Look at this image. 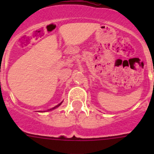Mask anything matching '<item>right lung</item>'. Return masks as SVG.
<instances>
[{"instance_id":"obj_1","label":"right lung","mask_w":154,"mask_h":154,"mask_svg":"<svg viewBox=\"0 0 154 154\" xmlns=\"http://www.w3.org/2000/svg\"><path fill=\"white\" fill-rule=\"evenodd\" d=\"M62 103H59V104H58V105H57L56 106H55V107H53V108L50 109H48V111H51V110H53V109H55L58 108V106H60V105H61V104H62Z\"/></svg>"}]
</instances>
